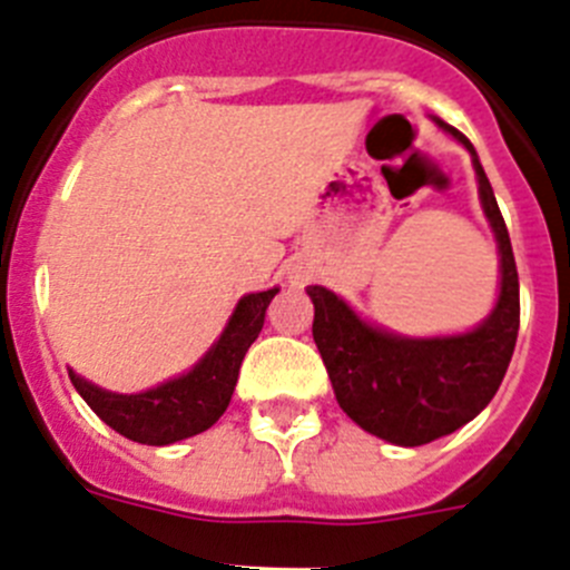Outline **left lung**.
Returning a JSON list of instances; mask_svg holds the SVG:
<instances>
[{"instance_id": "8db88e82", "label": "left lung", "mask_w": 570, "mask_h": 570, "mask_svg": "<svg viewBox=\"0 0 570 570\" xmlns=\"http://www.w3.org/2000/svg\"><path fill=\"white\" fill-rule=\"evenodd\" d=\"M434 122L471 154L476 170L480 205L500 254V291L491 314L465 334L402 336L362 320L331 288H308L314 342L336 402L362 431L402 448L454 434L480 414L505 376L520 331V276L497 196L473 145L436 116Z\"/></svg>"}]
</instances>
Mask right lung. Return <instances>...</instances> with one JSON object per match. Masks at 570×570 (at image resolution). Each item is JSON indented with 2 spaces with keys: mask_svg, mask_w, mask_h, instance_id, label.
Segmentation results:
<instances>
[{
  "mask_svg": "<svg viewBox=\"0 0 570 570\" xmlns=\"http://www.w3.org/2000/svg\"><path fill=\"white\" fill-rule=\"evenodd\" d=\"M279 288L245 294L236 302L219 340L190 371L139 394H116L94 385L68 367V376L90 411L116 431L142 445H174L203 434L225 414L234 396L239 365L265 325V311Z\"/></svg>",
  "mask_w": 570,
  "mask_h": 570,
  "instance_id": "1",
  "label": "right lung"
}]
</instances>
